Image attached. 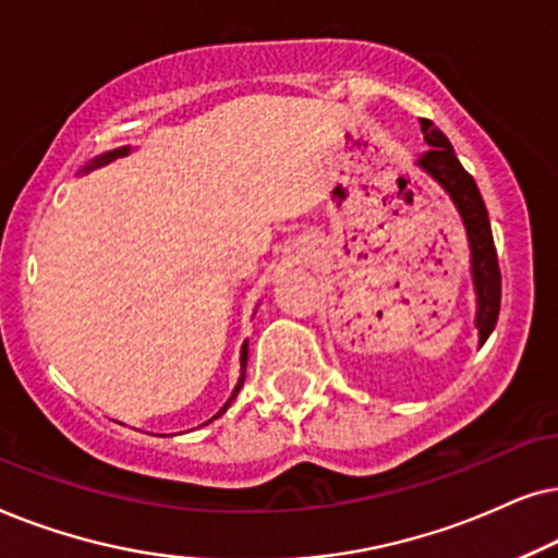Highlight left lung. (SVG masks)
<instances>
[{
    "instance_id": "obj_1",
    "label": "left lung",
    "mask_w": 558,
    "mask_h": 558,
    "mask_svg": "<svg viewBox=\"0 0 558 558\" xmlns=\"http://www.w3.org/2000/svg\"><path fill=\"white\" fill-rule=\"evenodd\" d=\"M421 130L423 140L430 147L415 160V166L426 170L449 193L459 217L464 221L466 240H470L472 252V283L474 295H477V318H474V326L480 331V344H485L497 324V314H500V267H497V252L485 202H482L474 178L459 162L447 135L430 119H421Z\"/></svg>"
}]
</instances>
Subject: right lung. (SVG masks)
Instances as JSON below:
<instances>
[{
    "label": "right lung",
    "mask_w": 558,
    "mask_h": 558,
    "mask_svg": "<svg viewBox=\"0 0 558 558\" xmlns=\"http://www.w3.org/2000/svg\"><path fill=\"white\" fill-rule=\"evenodd\" d=\"M128 153H130V147H119V150H109V153L99 155V158H94V160H92V166H86L84 170H92V168L107 166V162L117 160V158H122V155H128ZM240 369H242V373H240V380H236V388H234V392H232V398L227 400L225 408H221V411H219L217 415H214V418H219V415L225 413L229 405H232V400L236 398V392H240V388H242V385H244V369H247V341H244V344H242V352H240ZM214 418H211V421H214ZM211 421H206V423H211Z\"/></svg>",
    "instance_id": "add662e5"
}]
</instances>
